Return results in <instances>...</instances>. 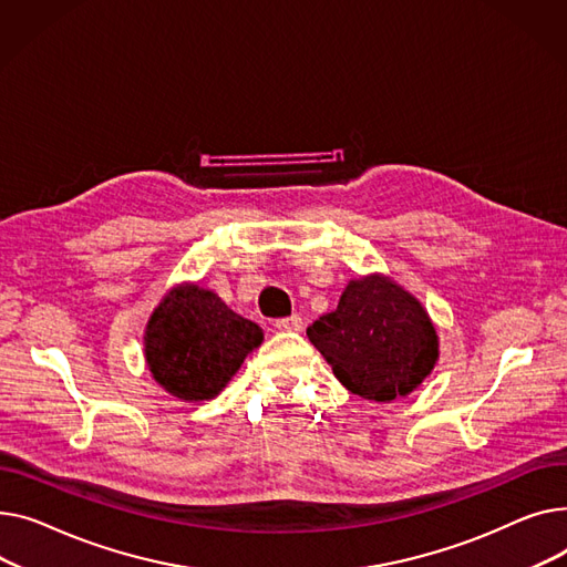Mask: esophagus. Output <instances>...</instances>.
Returning a JSON list of instances; mask_svg holds the SVG:
<instances>
[{"label": "esophagus", "mask_w": 567, "mask_h": 567, "mask_svg": "<svg viewBox=\"0 0 567 567\" xmlns=\"http://www.w3.org/2000/svg\"><path fill=\"white\" fill-rule=\"evenodd\" d=\"M279 331H302V327H305V320L299 318V316H290V318H281V320H277V324H275Z\"/></svg>", "instance_id": "obj_1"}]
</instances>
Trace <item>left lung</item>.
<instances>
[{
  "instance_id": "8db88e82",
  "label": "left lung",
  "mask_w": 567,
  "mask_h": 567,
  "mask_svg": "<svg viewBox=\"0 0 567 567\" xmlns=\"http://www.w3.org/2000/svg\"><path fill=\"white\" fill-rule=\"evenodd\" d=\"M307 337L337 380L373 403L410 395L440 361V337L425 307L380 272L348 281L339 307L320 316Z\"/></svg>"
}]
</instances>
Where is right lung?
Wrapping results in <instances>:
<instances>
[{
	"mask_svg": "<svg viewBox=\"0 0 567 567\" xmlns=\"http://www.w3.org/2000/svg\"><path fill=\"white\" fill-rule=\"evenodd\" d=\"M262 343V329L228 309L217 292L183 281L166 290L144 329L153 380L178 401L219 395Z\"/></svg>",
	"mask_w": 567,
	"mask_h": 567,
	"instance_id": "add662e5",
	"label": "right lung"
}]
</instances>
